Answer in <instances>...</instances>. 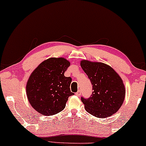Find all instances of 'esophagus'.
<instances>
[{"label":"esophagus","mask_w":146,"mask_h":146,"mask_svg":"<svg viewBox=\"0 0 146 146\" xmlns=\"http://www.w3.org/2000/svg\"><path fill=\"white\" fill-rule=\"evenodd\" d=\"M81 94H82V91H81V90H78V91L75 93V95L77 96H79L81 95Z\"/></svg>","instance_id":"obj_1"}]
</instances>
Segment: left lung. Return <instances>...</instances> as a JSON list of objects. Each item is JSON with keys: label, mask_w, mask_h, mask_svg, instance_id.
<instances>
[{"label": "left lung", "mask_w": 146, "mask_h": 146, "mask_svg": "<svg viewBox=\"0 0 146 146\" xmlns=\"http://www.w3.org/2000/svg\"><path fill=\"white\" fill-rule=\"evenodd\" d=\"M84 70L92 85L90 98H81L85 109L98 118L110 117L122 106L125 90L122 79L110 66L102 62L81 61Z\"/></svg>", "instance_id": "obj_1"}]
</instances>
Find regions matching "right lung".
Listing matches in <instances>:
<instances>
[{
    "label": "right lung",
    "instance_id": "add662e5",
    "mask_svg": "<svg viewBox=\"0 0 146 146\" xmlns=\"http://www.w3.org/2000/svg\"><path fill=\"white\" fill-rule=\"evenodd\" d=\"M70 62L64 58H50L33 71L27 83L26 92L32 106L39 113L54 115L65 108L71 92L72 79L64 72Z\"/></svg>",
    "mask_w": 146,
    "mask_h": 146
}]
</instances>
